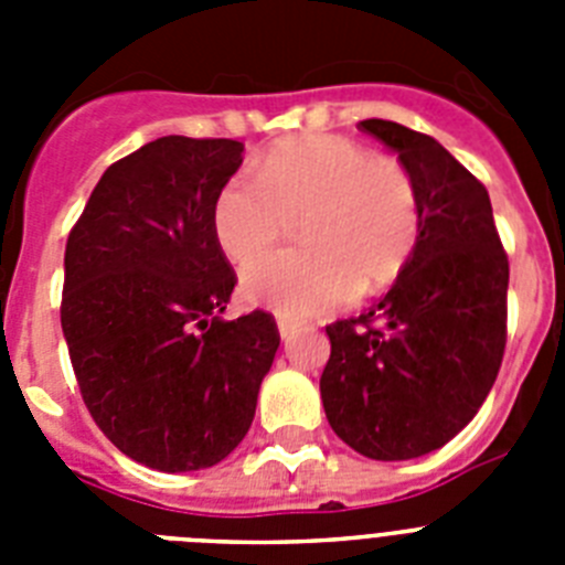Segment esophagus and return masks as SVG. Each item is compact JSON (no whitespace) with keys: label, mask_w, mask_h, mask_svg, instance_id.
Returning a JSON list of instances; mask_svg holds the SVG:
<instances>
[{"label":"esophagus","mask_w":565,"mask_h":565,"mask_svg":"<svg viewBox=\"0 0 565 565\" xmlns=\"http://www.w3.org/2000/svg\"><path fill=\"white\" fill-rule=\"evenodd\" d=\"M277 328H279V337H282V339H291L294 333L299 331V322H297V319L277 317Z\"/></svg>","instance_id":"34e87169"}]
</instances>
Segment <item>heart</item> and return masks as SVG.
Listing matches in <instances>:
<instances>
[{"instance_id": "heart-1", "label": "heart", "mask_w": 565, "mask_h": 565, "mask_svg": "<svg viewBox=\"0 0 565 565\" xmlns=\"http://www.w3.org/2000/svg\"><path fill=\"white\" fill-rule=\"evenodd\" d=\"M303 217L299 249L252 260L243 294L282 317H311L382 291L422 237L411 169L342 135H302L274 147L257 174L237 172L214 201L212 226L234 263L273 245Z\"/></svg>"}]
</instances>
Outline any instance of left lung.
Wrapping results in <instances>:
<instances>
[{
  "instance_id": "left-lung-1",
  "label": "left lung",
  "mask_w": 565,
  "mask_h": 565,
  "mask_svg": "<svg viewBox=\"0 0 565 565\" xmlns=\"http://www.w3.org/2000/svg\"><path fill=\"white\" fill-rule=\"evenodd\" d=\"M422 198V237L379 306L328 326V424L373 461L427 456L472 422L507 348L509 259L492 203L436 138L367 118Z\"/></svg>"
}]
</instances>
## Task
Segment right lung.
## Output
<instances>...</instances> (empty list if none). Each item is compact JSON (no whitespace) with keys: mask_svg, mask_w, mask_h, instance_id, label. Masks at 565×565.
I'll return each instance as SVG.
<instances>
[{"mask_svg":"<svg viewBox=\"0 0 565 565\" xmlns=\"http://www.w3.org/2000/svg\"><path fill=\"white\" fill-rule=\"evenodd\" d=\"M243 163L232 138L167 135L115 161L64 252L62 331L84 404L132 461L192 472L254 422L279 331L221 319L234 291L214 201Z\"/></svg>","mask_w":565,"mask_h":565,"instance_id":"1","label":"right lung"}]
</instances>
